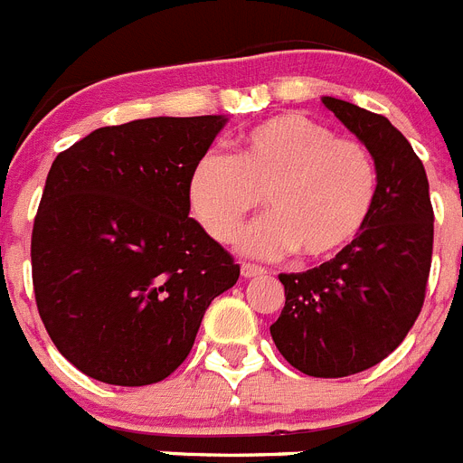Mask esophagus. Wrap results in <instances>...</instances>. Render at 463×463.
Returning a JSON list of instances; mask_svg holds the SVG:
<instances>
[{
  "mask_svg": "<svg viewBox=\"0 0 463 463\" xmlns=\"http://www.w3.org/2000/svg\"><path fill=\"white\" fill-rule=\"evenodd\" d=\"M264 269L257 267V264H241V276L243 278H257V276H264Z\"/></svg>",
  "mask_w": 463,
  "mask_h": 463,
  "instance_id": "esophagus-1",
  "label": "esophagus"
}]
</instances>
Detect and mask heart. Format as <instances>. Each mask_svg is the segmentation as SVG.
<instances>
[{
    "instance_id": "obj_1",
    "label": "heart",
    "mask_w": 463,
    "mask_h": 463,
    "mask_svg": "<svg viewBox=\"0 0 463 463\" xmlns=\"http://www.w3.org/2000/svg\"><path fill=\"white\" fill-rule=\"evenodd\" d=\"M269 218L245 229L248 255L297 252L325 261L362 236L378 199V169L357 138L301 113H282L241 134L234 157L208 150L187 181L192 213L211 239L229 241L261 203Z\"/></svg>"
}]
</instances>
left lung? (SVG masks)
Masks as SVG:
<instances>
[{"label": "left lung", "mask_w": 463, "mask_h": 463, "mask_svg": "<svg viewBox=\"0 0 463 463\" xmlns=\"http://www.w3.org/2000/svg\"><path fill=\"white\" fill-rule=\"evenodd\" d=\"M322 104L369 148L378 199L345 252L278 276L285 308L271 336L301 373L345 378L383 362L415 325L431 269L433 208L422 159L387 118L336 97Z\"/></svg>", "instance_id": "1"}]
</instances>
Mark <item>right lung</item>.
I'll return each instance as SVG.
<instances>
[{"label":"right lung","mask_w":463,"mask_h":463,"mask_svg":"<svg viewBox=\"0 0 463 463\" xmlns=\"http://www.w3.org/2000/svg\"><path fill=\"white\" fill-rule=\"evenodd\" d=\"M224 116L101 127L60 153L32 229L48 336L85 375L143 387L174 373L239 264L190 218L187 181Z\"/></svg>","instance_id":"obj_1"}]
</instances>
